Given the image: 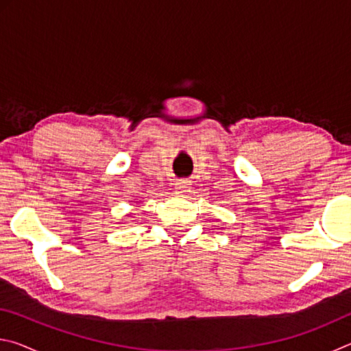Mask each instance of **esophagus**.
<instances>
[{"instance_id": "obj_1", "label": "esophagus", "mask_w": 351, "mask_h": 351, "mask_svg": "<svg viewBox=\"0 0 351 351\" xmlns=\"http://www.w3.org/2000/svg\"><path fill=\"white\" fill-rule=\"evenodd\" d=\"M175 189L178 190V192H189L190 182H189V181H178V182L175 184Z\"/></svg>"}]
</instances>
